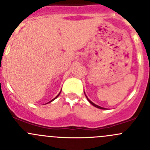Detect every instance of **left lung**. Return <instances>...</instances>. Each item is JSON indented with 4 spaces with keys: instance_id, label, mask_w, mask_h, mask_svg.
<instances>
[{
    "instance_id": "8db88e82",
    "label": "left lung",
    "mask_w": 150,
    "mask_h": 150,
    "mask_svg": "<svg viewBox=\"0 0 150 150\" xmlns=\"http://www.w3.org/2000/svg\"><path fill=\"white\" fill-rule=\"evenodd\" d=\"M84 93H85V92H84ZM85 95H86V93H85ZM86 98H87L88 101V102H89V103H90V104H92V105H93V106H94V107H96V108H99V109H102V110H105V109H106V108H104V107H100V106H99V105H96V104L93 103V102H91V100H90V99H88V97H87V96H86Z\"/></svg>"
}]
</instances>
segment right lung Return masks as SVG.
I'll return each mask as SVG.
<instances>
[{
    "label": "right lung",
    "mask_w": 150,
    "mask_h": 150,
    "mask_svg": "<svg viewBox=\"0 0 150 150\" xmlns=\"http://www.w3.org/2000/svg\"><path fill=\"white\" fill-rule=\"evenodd\" d=\"M61 91H60V92H59V94H58V95H57V96H56V97H55V98H54V99H52V100H51V101H50V102H48V103H50V102H53V101H54V99H57V97H58V96H59V94H60V93H61ZM48 103H47V104H48Z\"/></svg>",
    "instance_id": "1"
}]
</instances>
